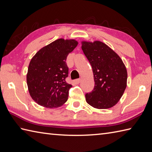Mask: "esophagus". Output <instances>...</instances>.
Here are the masks:
<instances>
[{"mask_svg": "<svg viewBox=\"0 0 152 152\" xmlns=\"http://www.w3.org/2000/svg\"><path fill=\"white\" fill-rule=\"evenodd\" d=\"M80 82H81V79H76L74 81V82L76 83V84H78V83H80Z\"/></svg>", "mask_w": 152, "mask_h": 152, "instance_id": "34e87169", "label": "esophagus"}]
</instances>
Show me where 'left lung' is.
Segmentation results:
<instances>
[{
    "mask_svg": "<svg viewBox=\"0 0 152 152\" xmlns=\"http://www.w3.org/2000/svg\"><path fill=\"white\" fill-rule=\"evenodd\" d=\"M82 49L92 67L95 86L87 93V102L98 109L114 106L127 86V72L121 58L100 41L83 42Z\"/></svg>",
    "mask_w": 152,
    "mask_h": 152,
    "instance_id": "left-lung-1",
    "label": "left lung"
}]
</instances>
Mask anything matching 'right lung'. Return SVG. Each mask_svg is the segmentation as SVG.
I'll use <instances>...</instances> for the list:
<instances>
[{
  "instance_id": "1",
  "label": "right lung",
  "mask_w": 152,
  "mask_h": 152,
  "mask_svg": "<svg viewBox=\"0 0 152 152\" xmlns=\"http://www.w3.org/2000/svg\"><path fill=\"white\" fill-rule=\"evenodd\" d=\"M78 42L60 38L40 50L32 58L27 82L30 95L37 104L57 108L66 102L72 86L66 82L69 74L66 57Z\"/></svg>"
}]
</instances>
